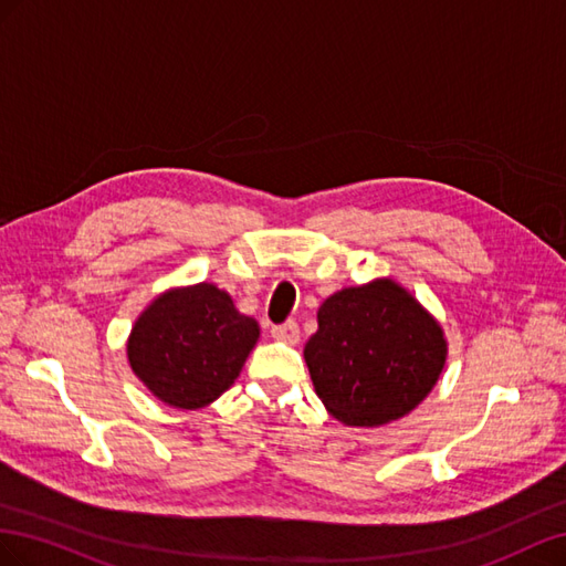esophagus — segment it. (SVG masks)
Listing matches in <instances>:
<instances>
[{"mask_svg": "<svg viewBox=\"0 0 566 566\" xmlns=\"http://www.w3.org/2000/svg\"><path fill=\"white\" fill-rule=\"evenodd\" d=\"M270 332H272L274 338H277V342H284V344H296L298 336H301V329H298L294 319L284 322V325H274Z\"/></svg>", "mask_w": 566, "mask_h": 566, "instance_id": "obj_1", "label": "esophagus"}]
</instances>
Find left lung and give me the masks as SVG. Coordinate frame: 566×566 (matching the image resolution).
I'll return each instance as SVG.
<instances>
[{"mask_svg":"<svg viewBox=\"0 0 566 566\" xmlns=\"http://www.w3.org/2000/svg\"><path fill=\"white\" fill-rule=\"evenodd\" d=\"M305 344L317 398L350 427L408 415L433 389L446 338L406 289L391 280L344 289L319 305Z\"/></svg>","mask_w":566,"mask_h":566,"instance_id":"obj_1","label":"left lung"}]
</instances>
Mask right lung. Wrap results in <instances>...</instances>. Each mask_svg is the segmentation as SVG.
<instances>
[{
    "instance_id": "add662e5",
    "label": "right lung",
    "mask_w": 566,
    "mask_h": 566,
    "mask_svg": "<svg viewBox=\"0 0 566 566\" xmlns=\"http://www.w3.org/2000/svg\"><path fill=\"white\" fill-rule=\"evenodd\" d=\"M255 338L258 322L203 282L156 298L135 322L127 358L154 396L197 410L230 389Z\"/></svg>"
}]
</instances>
